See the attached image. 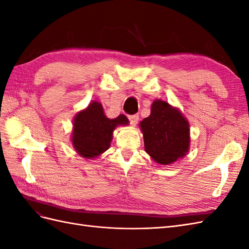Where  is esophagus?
I'll list each match as a JSON object with an SVG mask.
<instances>
[{"label":"esophagus","mask_w":249,"mask_h":249,"mask_svg":"<svg viewBox=\"0 0 249 249\" xmlns=\"http://www.w3.org/2000/svg\"><path fill=\"white\" fill-rule=\"evenodd\" d=\"M138 119H139V116L138 115H129V120L132 125H135L137 123H138Z\"/></svg>","instance_id":"34e87169"}]
</instances>
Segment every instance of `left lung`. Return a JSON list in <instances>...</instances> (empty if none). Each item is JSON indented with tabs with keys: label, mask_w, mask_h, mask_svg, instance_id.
I'll return each mask as SVG.
<instances>
[{
	"label": "left lung",
	"mask_w": 249,
	"mask_h": 249,
	"mask_svg": "<svg viewBox=\"0 0 249 249\" xmlns=\"http://www.w3.org/2000/svg\"><path fill=\"white\" fill-rule=\"evenodd\" d=\"M145 152L161 165L184 158L190 148V125L180 110L167 102L156 100L150 115L139 124Z\"/></svg>",
	"instance_id": "obj_1"
}]
</instances>
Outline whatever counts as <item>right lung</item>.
<instances>
[{
	"label": "right lung",
	"mask_w": 249,
	"mask_h": 249,
	"mask_svg": "<svg viewBox=\"0 0 249 249\" xmlns=\"http://www.w3.org/2000/svg\"><path fill=\"white\" fill-rule=\"evenodd\" d=\"M127 124L129 119L125 115L108 118L103 105L92 101L87 108L79 111L73 117L71 139L72 147L82 158L93 160L110 147L116 127Z\"/></svg>",
	"instance_id": "1"
}]
</instances>
